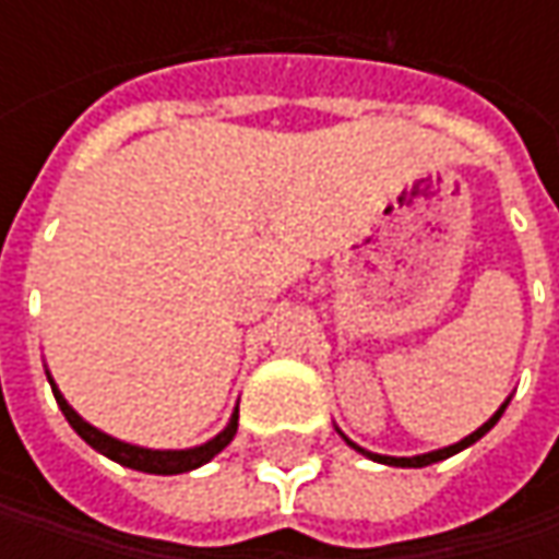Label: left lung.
<instances>
[{
	"label": "left lung",
	"mask_w": 559,
	"mask_h": 559,
	"mask_svg": "<svg viewBox=\"0 0 559 559\" xmlns=\"http://www.w3.org/2000/svg\"><path fill=\"white\" fill-rule=\"evenodd\" d=\"M504 407H507V404H504ZM504 407H501V411H498L495 417L488 419L485 426H479V429H476L473 436H466V439L457 441V444H451V448H441V451H432V454H419V457H382V454H370V451H364V448H357V444H355V448H357V451H360V454H367V457H373V461H379V463H392V466H429V463L444 461V457L457 454V451H463V448H469L473 441L483 439L485 432H488V429H491V426H495V423L501 419V414H504Z\"/></svg>",
	"instance_id": "1"
}]
</instances>
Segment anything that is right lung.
<instances>
[{
    "mask_svg": "<svg viewBox=\"0 0 559 559\" xmlns=\"http://www.w3.org/2000/svg\"><path fill=\"white\" fill-rule=\"evenodd\" d=\"M52 392L55 401H58V407H61V414L68 417L71 426H74V432L80 439L86 441V444H93V448L102 451L105 457L123 463V466H130V469H140V473H158V476L189 473V469H195V466H202V463L211 461L214 454H221L226 444L233 441L236 426H239V411H236L224 432H221L217 439L207 441V444H202V448H189V451H148V448H136V444H127V441H118L111 439V436H105V432H98L96 426H90L86 419L76 417L74 407L61 397V392H58L55 385Z\"/></svg>",
    "mask_w": 559,
    "mask_h": 559,
    "instance_id": "right-lung-1",
    "label": "right lung"
}]
</instances>
